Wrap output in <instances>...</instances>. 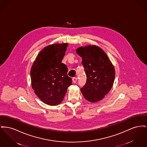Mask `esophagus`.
<instances>
[{"label": "esophagus", "mask_w": 147, "mask_h": 147, "mask_svg": "<svg viewBox=\"0 0 147 147\" xmlns=\"http://www.w3.org/2000/svg\"><path fill=\"white\" fill-rule=\"evenodd\" d=\"M77 78H76V77H74V78H73V83H77Z\"/></svg>", "instance_id": "1"}]
</instances>
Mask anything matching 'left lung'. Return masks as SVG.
Returning a JSON list of instances; mask_svg holds the SVG:
<instances>
[{
	"instance_id": "left-lung-1",
	"label": "left lung",
	"mask_w": 147,
	"mask_h": 147,
	"mask_svg": "<svg viewBox=\"0 0 147 147\" xmlns=\"http://www.w3.org/2000/svg\"><path fill=\"white\" fill-rule=\"evenodd\" d=\"M82 58L86 76V84L80 90L88 101L102 100L111 89L115 78V69L106 53L99 47L88 45L76 49Z\"/></svg>"
}]
</instances>
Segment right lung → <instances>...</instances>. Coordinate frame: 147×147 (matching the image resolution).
I'll use <instances>...</instances> for the list:
<instances>
[{
    "label": "right lung",
    "instance_id": "1",
    "mask_svg": "<svg viewBox=\"0 0 147 147\" xmlns=\"http://www.w3.org/2000/svg\"><path fill=\"white\" fill-rule=\"evenodd\" d=\"M68 45L53 44L45 47L38 54L30 70L35 93L49 105L61 103L71 84V79L67 75V66L61 63Z\"/></svg>",
    "mask_w": 147,
    "mask_h": 147
}]
</instances>
